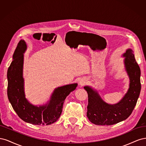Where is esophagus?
<instances>
[{"mask_svg":"<svg viewBox=\"0 0 146 146\" xmlns=\"http://www.w3.org/2000/svg\"><path fill=\"white\" fill-rule=\"evenodd\" d=\"M85 83H86V82H85V81H84V80H81V81L80 82V83H79V84H80V86L85 85Z\"/></svg>","mask_w":146,"mask_h":146,"instance_id":"34e87169","label":"esophagus"}]
</instances>
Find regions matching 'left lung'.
Masks as SVG:
<instances>
[{
  "label": "left lung",
  "instance_id": "left-lung-1",
  "mask_svg": "<svg viewBox=\"0 0 146 146\" xmlns=\"http://www.w3.org/2000/svg\"><path fill=\"white\" fill-rule=\"evenodd\" d=\"M125 57V70L130 78L129 88L123 98L116 104H108L100 98L98 92L89 86H84L88 95L86 115L96 125H110L124 121L130 116L136 104L141 91V70L133 51L129 48Z\"/></svg>",
  "mask_w": 146,
  "mask_h": 146
}]
</instances>
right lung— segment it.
I'll return each mask as SVG.
<instances>
[{
  "label": "right lung",
  "instance_id": "1",
  "mask_svg": "<svg viewBox=\"0 0 146 146\" xmlns=\"http://www.w3.org/2000/svg\"><path fill=\"white\" fill-rule=\"evenodd\" d=\"M27 48L25 41L21 39L13 55V60L7 71L8 98L22 120L34 125H50L60 117L65 99L76 90L77 83L55 88L50 100L45 105L38 107L30 104L25 98L23 76L24 53Z\"/></svg>",
  "mask_w": 146,
  "mask_h": 146
}]
</instances>
